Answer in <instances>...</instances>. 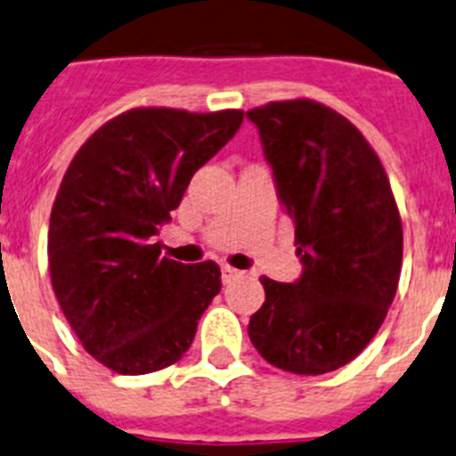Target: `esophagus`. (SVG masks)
I'll return each mask as SVG.
<instances>
[{
	"mask_svg": "<svg viewBox=\"0 0 456 456\" xmlns=\"http://www.w3.org/2000/svg\"><path fill=\"white\" fill-rule=\"evenodd\" d=\"M240 273L236 271V268H232V266H227V264H224V266H220V277H223V282L227 284V282H232L233 277H239Z\"/></svg>",
	"mask_w": 456,
	"mask_h": 456,
	"instance_id": "esophagus-1",
	"label": "esophagus"
}]
</instances>
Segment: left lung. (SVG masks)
Masks as SVG:
<instances>
[{
    "instance_id": "8db88e82",
    "label": "left lung",
    "mask_w": 456,
    "mask_h": 456,
    "mask_svg": "<svg viewBox=\"0 0 456 456\" xmlns=\"http://www.w3.org/2000/svg\"><path fill=\"white\" fill-rule=\"evenodd\" d=\"M248 118L303 261L291 284L261 277L266 300L248 335L280 370L335 371L374 339L397 294L403 233L393 188L362 133L322 102H268Z\"/></svg>"
}]
</instances>
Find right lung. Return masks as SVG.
I'll return each mask as SVG.
<instances>
[{"instance_id":"add662e5","label":"right lung","mask_w":456,"mask_h":456,"mask_svg":"<svg viewBox=\"0 0 456 456\" xmlns=\"http://www.w3.org/2000/svg\"><path fill=\"white\" fill-rule=\"evenodd\" d=\"M240 124V110L134 108L91 134L63 174L47 229L50 280L86 354L117 374L183 358L220 294L216 261L160 256L156 236Z\"/></svg>"}]
</instances>
